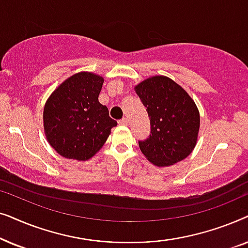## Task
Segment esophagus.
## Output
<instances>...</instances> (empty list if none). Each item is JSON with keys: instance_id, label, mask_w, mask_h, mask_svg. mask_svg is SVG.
I'll return each mask as SVG.
<instances>
[{"instance_id": "34e87169", "label": "esophagus", "mask_w": 248, "mask_h": 248, "mask_svg": "<svg viewBox=\"0 0 248 248\" xmlns=\"http://www.w3.org/2000/svg\"><path fill=\"white\" fill-rule=\"evenodd\" d=\"M118 124H120V125H127L128 124V120H127L126 117H123V118H122V120L118 121Z\"/></svg>"}]
</instances>
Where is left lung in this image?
<instances>
[{
	"label": "left lung",
	"mask_w": 248,
	"mask_h": 248,
	"mask_svg": "<svg viewBox=\"0 0 248 248\" xmlns=\"http://www.w3.org/2000/svg\"><path fill=\"white\" fill-rule=\"evenodd\" d=\"M134 90L150 117V135L139 141L145 158L166 167L191 155L198 141L200 113L189 94L164 76L148 78Z\"/></svg>",
	"instance_id": "8db88e82"
}]
</instances>
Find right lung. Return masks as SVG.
<instances>
[{"label": "right lung", "instance_id": "obj_1", "mask_svg": "<svg viewBox=\"0 0 248 248\" xmlns=\"http://www.w3.org/2000/svg\"><path fill=\"white\" fill-rule=\"evenodd\" d=\"M103 77L80 72L60 84L44 107L48 143L67 159L84 161L100 150L117 122L98 100Z\"/></svg>", "mask_w": 248, "mask_h": 248}]
</instances>
